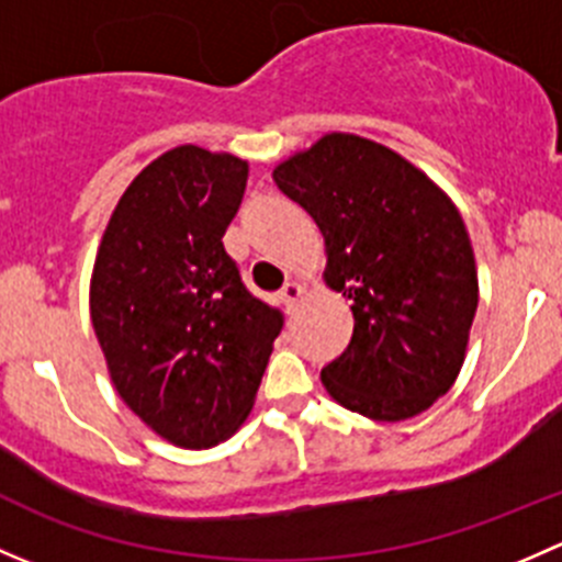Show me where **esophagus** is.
<instances>
[{
    "instance_id": "esophagus-1",
    "label": "esophagus",
    "mask_w": 562,
    "mask_h": 562,
    "mask_svg": "<svg viewBox=\"0 0 562 562\" xmlns=\"http://www.w3.org/2000/svg\"><path fill=\"white\" fill-rule=\"evenodd\" d=\"M302 296H304V285H302V282H299V280H288L285 288H282V291H280L282 304H285L288 310H291L293 304H296Z\"/></svg>"
}]
</instances>
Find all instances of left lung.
Instances as JSON below:
<instances>
[{
  "mask_svg": "<svg viewBox=\"0 0 562 562\" xmlns=\"http://www.w3.org/2000/svg\"><path fill=\"white\" fill-rule=\"evenodd\" d=\"M326 247L323 282L353 313L328 396L375 422L418 416L454 386L479 307L462 214L422 168L378 140L326 133L274 168Z\"/></svg>",
  "mask_w": 562,
  "mask_h": 562,
  "instance_id": "1",
  "label": "left lung"
}]
</instances>
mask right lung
<instances>
[{
  "mask_svg": "<svg viewBox=\"0 0 562 562\" xmlns=\"http://www.w3.org/2000/svg\"><path fill=\"white\" fill-rule=\"evenodd\" d=\"M249 166L176 146L119 198L89 285L108 375L124 405L179 449H212L252 411L282 315L225 252Z\"/></svg>",
  "mask_w": 562,
  "mask_h": 562,
  "instance_id": "obj_1",
  "label": "right lung"
}]
</instances>
